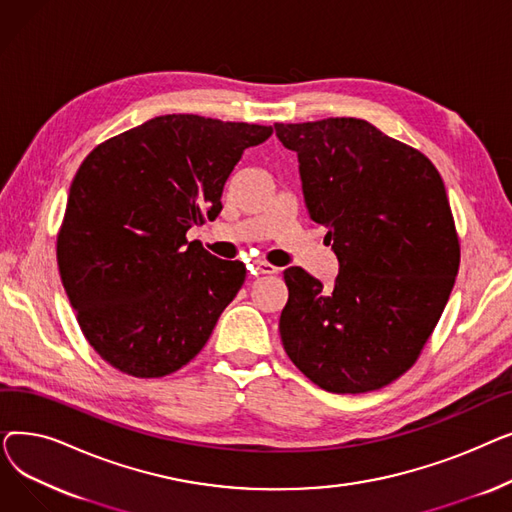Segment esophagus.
Here are the masks:
<instances>
[{
  "mask_svg": "<svg viewBox=\"0 0 512 512\" xmlns=\"http://www.w3.org/2000/svg\"><path fill=\"white\" fill-rule=\"evenodd\" d=\"M255 270L259 272V274H278L280 272V267H276V265H272V263H267V261H255Z\"/></svg>",
  "mask_w": 512,
  "mask_h": 512,
  "instance_id": "obj_1",
  "label": "esophagus"
}]
</instances>
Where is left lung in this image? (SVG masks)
Returning <instances> with one entry per match:
<instances>
[{
  "mask_svg": "<svg viewBox=\"0 0 512 512\" xmlns=\"http://www.w3.org/2000/svg\"><path fill=\"white\" fill-rule=\"evenodd\" d=\"M297 151L311 220L338 257L334 288L288 267L284 351L336 394L392 384L419 359L461 263L440 172L421 151L357 118L274 124Z\"/></svg>",
  "mask_w": 512,
  "mask_h": 512,
  "instance_id": "8db88e82",
  "label": "left lung"
}]
</instances>
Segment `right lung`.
Returning <instances> with one entry per match:
<instances>
[{
	"mask_svg": "<svg viewBox=\"0 0 512 512\" xmlns=\"http://www.w3.org/2000/svg\"><path fill=\"white\" fill-rule=\"evenodd\" d=\"M272 126L157 116L97 145L80 164L58 232V267L95 353L132 378L195 359L247 276L188 228L215 220L224 184Z\"/></svg>",
	"mask_w": 512,
	"mask_h": 512,
	"instance_id": "obj_1",
	"label": "right lung"
}]
</instances>
